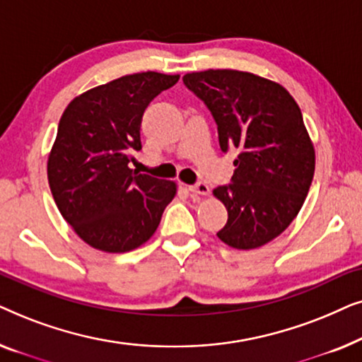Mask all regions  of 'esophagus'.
<instances>
[{
	"instance_id": "34e87169",
	"label": "esophagus",
	"mask_w": 362,
	"mask_h": 362,
	"mask_svg": "<svg viewBox=\"0 0 362 362\" xmlns=\"http://www.w3.org/2000/svg\"><path fill=\"white\" fill-rule=\"evenodd\" d=\"M187 189H189L192 194H199V196H207L211 192L209 186H207L206 182H199V185H194V186H187Z\"/></svg>"
}]
</instances>
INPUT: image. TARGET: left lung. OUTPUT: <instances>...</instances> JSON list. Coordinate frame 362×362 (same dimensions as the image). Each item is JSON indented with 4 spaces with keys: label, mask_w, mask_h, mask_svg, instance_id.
Here are the masks:
<instances>
[{
    "label": "left lung",
    "mask_w": 362,
    "mask_h": 362,
    "mask_svg": "<svg viewBox=\"0 0 362 362\" xmlns=\"http://www.w3.org/2000/svg\"><path fill=\"white\" fill-rule=\"evenodd\" d=\"M209 107L222 151L240 150L232 185L212 191L227 209L217 237L232 249L269 244L303 206L315 175V146L298 103L284 86L235 69L182 77Z\"/></svg>",
    "instance_id": "obj_1"
}]
</instances>
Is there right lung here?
I'll use <instances>...</instances> for the list:
<instances>
[{"label": "right lung", "instance_id": "add662e5", "mask_svg": "<svg viewBox=\"0 0 362 362\" xmlns=\"http://www.w3.org/2000/svg\"><path fill=\"white\" fill-rule=\"evenodd\" d=\"M177 81V74H130L81 93L64 110L47 156V181L59 212L93 249H138L175 199V181L138 175L128 163L141 150L148 103Z\"/></svg>", "mask_w": 362, "mask_h": 362}]
</instances>
